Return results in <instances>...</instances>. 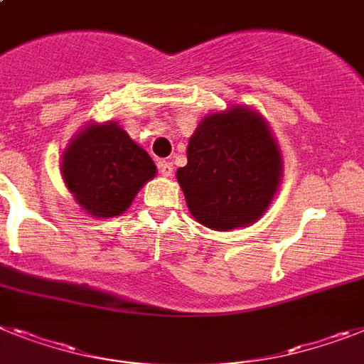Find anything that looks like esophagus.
Wrapping results in <instances>:
<instances>
[{
	"label": "esophagus",
	"instance_id": "34e87169",
	"mask_svg": "<svg viewBox=\"0 0 364 364\" xmlns=\"http://www.w3.org/2000/svg\"><path fill=\"white\" fill-rule=\"evenodd\" d=\"M159 172L163 173L164 177H170V176H172V172H173L172 163H166V161H161V163H159Z\"/></svg>",
	"mask_w": 364,
	"mask_h": 364
}]
</instances>
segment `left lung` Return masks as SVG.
Returning a JSON list of instances; mask_svg holds the SVG:
<instances>
[{
	"instance_id": "1",
	"label": "left lung",
	"mask_w": 364,
	"mask_h": 364,
	"mask_svg": "<svg viewBox=\"0 0 364 364\" xmlns=\"http://www.w3.org/2000/svg\"><path fill=\"white\" fill-rule=\"evenodd\" d=\"M187 161L177 168V183L194 220L215 231L257 222L283 177V157L268 122L237 103L198 124Z\"/></svg>"
}]
</instances>
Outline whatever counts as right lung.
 <instances>
[{
  "label": "right lung",
  "mask_w": 364,
  "mask_h": 364,
  "mask_svg": "<svg viewBox=\"0 0 364 364\" xmlns=\"http://www.w3.org/2000/svg\"><path fill=\"white\" fill-rule=\"evenodd\" d=\"M60 173L85 213L114 218L129 209L140 188L155 177L157 166L116 122H90L63 151Z\"/></svg>",
  "instance_id": "1"
}]
</instances>
